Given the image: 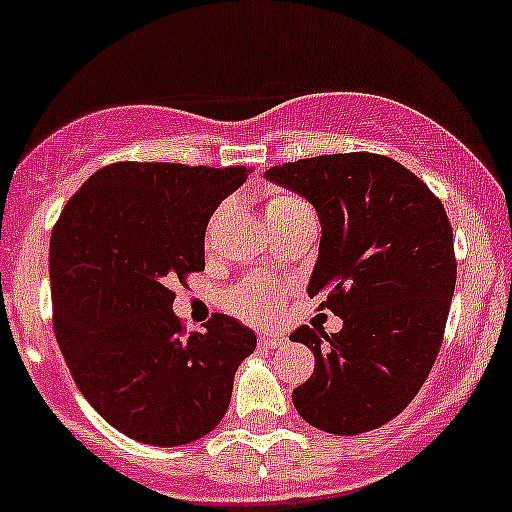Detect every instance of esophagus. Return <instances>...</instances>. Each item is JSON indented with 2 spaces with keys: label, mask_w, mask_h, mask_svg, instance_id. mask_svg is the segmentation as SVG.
<instances>
[{
  "label": "esophagus",
  "mask_w": 512,
  "mask_h": 512,
  "mask_svg": "<svg viewBox=\"0 0 512 512\" xmlns=\"http://www.w3.org/2000/svg\"><path fill=\"white\" fill-rule=\"evenodd\" d=\"M260 347H282L286 345V340L282 338V335H260Z\"/></svg>",
  "instance_id": "1"
}]
</instances>
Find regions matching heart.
I'll list each match as a JSON object with an SVG mask.
<instances>
[{
  "label": "heart",
  "instance_id": "b5f03b06",
  "mask_svg": "<svg viewBox=\"0 0 512 512\" xmlns=\"http://www.w3.org/2000/svg\"><path fill=\"white\" fill-rule=\"evenodd\" d=\"M311 211V206L306 201L299 199L291 192H269L265 201V218L267 223H279L286 221V218H294L299 213ZM286 296H289V289L282 284L269 282L265 277H250L245 282L228 291L226 308L230 313H235L238 318L250 320V323L267 325L274 323L279 316H282V308Z\"/></svg>",
  "mask_w": 512,
  "mask_h": 512
}]
</instances>
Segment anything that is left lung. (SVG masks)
<instances>
[{
    "label": "left lung",
    "instance_id": "left-lung-1",
    "mask_svg": "<svg viewBox=\"0 0 512 512\" xmlns=\"http://www.w3.org/2000/svg\"><path fill=\"white\" fill-rule=\"evenodd\" d=\"M316 206L320 250L308 296L342 318L340 333L301 325L316 357L294 389L313 428L359 435L396 418L428 379L457 282L445 206L401 162L376 153L318 155L267 170Z\"/></svg>",
    "mask_w": 512,
    "mask_h": 512
}]
</instances>
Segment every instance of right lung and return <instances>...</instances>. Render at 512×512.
I'll list each match as a JSON object with an SVG mask.
<instances>
[{
	"mask_svg": "<svg viewBox=\"0 0 512 512\" xmlns=\"http://www.w3.org/2000/svg\"><path fill=\"white\" fill-rule=\"evenodd\" d=\"M247 172L114 162L50 235L53 328L72 379L106 423L145 445H187L216 428L235 369L255 352V333L223 313L187 333L170 289L204 269L211 213Z\"/></svg>",
	"mask_w": 512,
	"mask_h": 512,
	"instance_id": "add662e5",
	"label": "right lung"
}]
</instances>
